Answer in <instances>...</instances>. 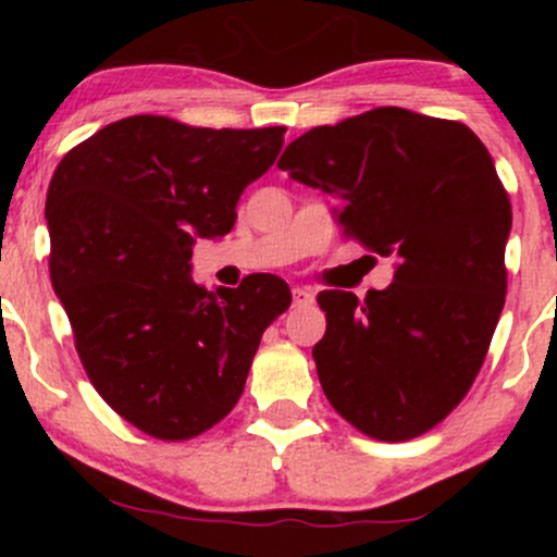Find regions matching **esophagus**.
I'll return each instance as SVG.
<instances>
[{"mask_svg":"<svg viewBox=\"0 0 557 557\" xmlns=\"http://www.w3.org/2000/svg\"><path fill=\"white\" fill-rule=\"evenodd\" d=\"M314 300V293L306 287H293V306H309Z\"/></svg>","mask_w":557,"mask_h":557,"instance_id":"esophagus-1","label":"esophagus"}]
</instances>
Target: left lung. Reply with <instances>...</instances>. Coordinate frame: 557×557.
<instances>
[{
	"instance_id": "1",
	"label": "left lung",
	"mask_w": 557,
	"mask_h": 557,
	"mask_svg": "<svg viewBox=\"0 0 557 557\" xmlns=\"http://www.w3.org/2000/svg\"><path fill=\"white\" fill-rule=\"evenodd\" d=\"M277 168L341 198L345 238L398 259L385 290L317 296L324 395L374 440L430 432L474 385L505 304L510 201L490 151L456 120L376 107L311 127Z\"/></svg>"
}]
</instances>
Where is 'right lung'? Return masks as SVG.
Instances as JSON below:
<instances>
[{"mask_svg": "<svg viewBox=\"0 0 557 557\" xmlns=\"http://www.w3.org/2000/svg\"><path fill=\"white\" fill-rule=\"evenodd\" d=\"M285 127H194L133 114L57 164L49 274L83 369L114 411L157 440H190L233 411L261 335L290 306L274 274L190 280L196 238H222Z\"/></svg>", "mask_w": 557, "mask_h": 557, "instance_id": "obj_1", "label": "right lung"}]
</instances>
